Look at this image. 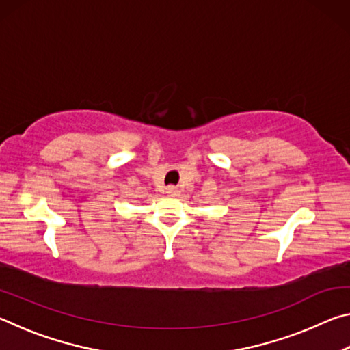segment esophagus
<instances>
[{
	"instance_id": "1",
	"label": "esophagus",
	"mask_w": 350,
	"mask_h": 350,
	"mask_svg": "<svg viewBox=\"0 0 350 350\" xmlns=\"http://www.w3.org/2000/svg\"><path fill=\"white\" fill-rule=\"evenodd\" d=\"M179 188H177V187H173V185H171V187H167V194H168V196H179Z\"/></svg>"
}]
</instances>
